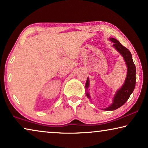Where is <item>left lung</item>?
I'll list each match as a JSON object with an SVG mask.
<instances>
[{"mask_svg":"<svg viewBox=\"0 0 148 148\" xmlns=\"http://www.w3.org/2000/svg\"><path fill=\"white\" fill-rule=\"evenodd\" d=\"M109 40L112 42H113V47L118 51L119 53L122 55L123 60H124L125 64L127 66V75L123 84L121 86L120 89L117 90L115 95L113 98L112 104L106 108H102V110L106 111H112L122 106V105L126 102L128 100L130 96L133 92L136 86V66L134 64L131 52L127 48L121 45V43L118 40L114 38H110ZM90 86L89 78H87L86 82L85 88L86 90V95L88 98L91 100V97L88 92V88Z\"/></svg>","mask_w":148,"mask_h":148,"instance_id":"left-lung-1","label":"left lung"}]
</instances>
